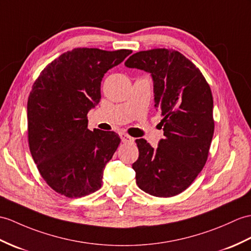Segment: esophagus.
I'll list each match as a JSON object with an SVG mask.
<instances>
[{"label":"esophagus","mask_w":251,"mask_h":251,"mask_svg":"<svg viewBox=\"0 0 251 251\" xmlns=\"http://www.w3.org/2000/svg\"><path fill=\"white\" fill-rule=\"evenodd\" d=\"M121 140H122V142H124V143L133 142V138L126 135V133H121Z\"/></svg>","instance_id":"34e87169"}]
</instances>
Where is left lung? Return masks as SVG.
Segmentation results:
<instances>
[{
	"label": "left lung",
	"instance_id": "obj_1",
	"mask_svg": "<svg viewBox=\"0 0 251 251\" xmlns=\"http://www.w3.org/2000/svg\"><path fill=\"white\" fill-rule=\"evenodd\" d=\"M150 73L155 107L164 136L154 149L137 139L139 157L132 164L140 189L169 198L187 189L207 160L214 135L212 91L199 68L178 51H140L125 62Z\"/></svg>",
	"mask_w": 251,
	"mask_h": 251
}]
</instances>
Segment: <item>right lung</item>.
I'll return each mask as SVG.
<instances>
[{
  "instance_id": "1",
  "label": "right lung",
  "mask_w": 251,
  "mask_h": 251,
  "mask_svg": "<svg viewBox=\"0 0 251 251\" xmlns=\"http://www.w3.org/2000/svg\"><path fill=\"white\" fill-rule=\"evenodd\" d=\"M131 50L75 48L44 68L27 100L28 145L40 176L68 198L101 187L103 169L121 142L114 131L87 129V112L100 101L109 69Z\"/></svg>"
}]
</instances>
